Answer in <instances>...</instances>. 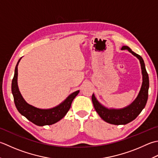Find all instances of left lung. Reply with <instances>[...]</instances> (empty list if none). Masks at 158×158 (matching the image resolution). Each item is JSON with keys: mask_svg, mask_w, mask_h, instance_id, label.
<instances>
[{"mask_svg": "<svg viewBox=\"0 0 158 158\" xmlns=\"http://www.w3.org/2000/svg\"><path fill=\"white\" fill-rule=\"evenodd\" d=\"M121 50H127L129 52L136 56L140 60L143 73V85L136 99L123 109H108L99 103L94 94L92 95V102L96 112L103 120L113 125H125L132 121L139 114L145 106L148 99V91L149 86V76L144 65L143 58L134 52L128 46H123Z\"/></svg>", "mask_w": 158, "mask_h": 158, "instance_id": "1", "label": "left lung"}]
</instances>
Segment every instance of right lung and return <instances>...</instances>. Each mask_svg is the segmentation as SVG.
I'll return each mask as SVG.
<instances>
[{
    "mask_svg": "<svg viewBox=\"0 0 158 158\" xmlns=\"http://www.w3.org/2000/svg\"><path fill=\"white\" fill-rule=\"evenodd\" d=\"M21 59H19L15 68L14 78L11 82V91L14 96V103L20 113L34 124L39 126L49 125L56 123L65 117L69 111L72 101L78 94L77 91L71 94L60 104L51 109H40L27 104L21 95L18 86V65Z\"/></svg>",
    "mask_w": 158,
    "mask_h": 158,
    "instance_id": "add662e5",
    "label": "right lung"
}]
</instances>
